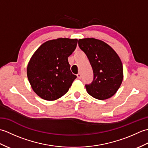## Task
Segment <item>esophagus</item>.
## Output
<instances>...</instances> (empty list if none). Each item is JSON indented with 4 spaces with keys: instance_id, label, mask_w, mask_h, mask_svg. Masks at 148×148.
I'll return each instance as SVG.
<instances>
[{
    "instance_id": "esophagus-1",
    "label": "esophagus",
    "mask_w": 148,
    "mask_h": 148,
    "mask_svg": "<svg viewBox=\"0 0 148 148\" xmlns=\"http://www.w3.org/2000/svg\"><path fill=\"white\" fill-rule=\"evenodd\" d=\"M77 77L78 79H80V78L81 77V73H78V74H77Z\"/></svg>"
}]
</instances>
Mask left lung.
Segmentation results:
<instances>
[{"label":"left lung","instance_id":"8db88e82","mask_svg":"<svg viewBox=\"0 0 148 148\" xmlns=\"http://www.w3.org/2000/svg\"><path fill=\"white\" fill-rule=\"evenodd\" d=\"M78 45L87 56L93 72L92 83L85 85L88 93L99 100L111 98L123 79L121 59L111 46L101 40L81 39L78 40Z\"/></svg>","mask_w":148,"mask_h":148}]
</instances>
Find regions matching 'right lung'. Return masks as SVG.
<instances>
[{
  "label": "right lung",
  "mask_w": 148,
  "mask_h": 148,
  "mask_svg": "<svg viewBox=\"0 0 148 148\" xmlns=\"http://www.w3.org/2000/svg\"><path fill=\"white\" fill-rule=\"evenodd\" d=\"M77 39L59 38L40 45L28 64V79L34 92L42 99L55 100L68 92L76 75L68 57L76 48Z\"/></svg>",
  "instance_id": "1"
}]
</instances>
